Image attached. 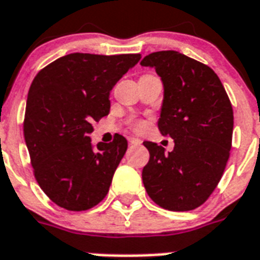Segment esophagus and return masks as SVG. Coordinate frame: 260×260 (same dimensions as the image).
Segmentation results:
<instances>
[{"mask_svg":"<svg viewBox=\"0 0 260 260\" xmlns=\"http://www.w3.org/2000/svg\"><path fill=\"white\" fill-rule=\"evenodd\" d=\"M127 140L130 144H134V145H141V142H142L140 138H136V137H128Z\"/></svg>","mask_w":260,"mask_h":260,"instance_id":"34e87169","label":"esophagus"}]
</instances>
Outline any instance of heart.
Wrapping results in <instances>:
<instances>
[{"label": "heart", "mask_w": 260, "mask_h": 260, "mask_svg": "<svg viewBox=\"0 0 260 260\" xmlns=\"http://www.w3.org/2000/svg\"><path fill=\"white\" fill-rule=\"evenodd\" d=\"M144 127V123L142 122H138V123H136V128H142Z\"/></svg>", "instance_id": "obj_1"}]
</instances>
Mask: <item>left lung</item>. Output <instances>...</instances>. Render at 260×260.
<instances>
[{"label":"left lung","mask_w":260,"mask_h":260,"mask_svg":"<svg viewBox=\"0 0 260 260\" xmlns=\"http://www.w3.org/2000/svg\"><path fill=\"white\" fill-rule=\"evenodd\" d=\"M161 77L164 100L158 119L172 152L145 141L149 161L142 182L154 203L172 212L194 210L212 195L232 148L233 110L214 70L174 50L146 55Z\"/></svg>","instance_id":"obj_1"}]
</instances>
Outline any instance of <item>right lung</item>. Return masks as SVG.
Here are the masks:
<instances>
[{
    "label": "right lung",
    "instance_id": "add662e5",
    "mask_svg": "<svg viewBox=\"0 0 260 260\" xmlns=\"http://www.w3.org/2000/svg\"><path fill=\"white\" fill-rule=\"evenodd\" d=\"M141 59V54L73 53L36 74L27 98L24 138L34 175L58 206L82 212L102 202L127 149L115 134L96 149L93 122L110 112V92Z\"/></svg>",
    "mask_w": 260,
    "mask_h": 260
}]
</instances>
